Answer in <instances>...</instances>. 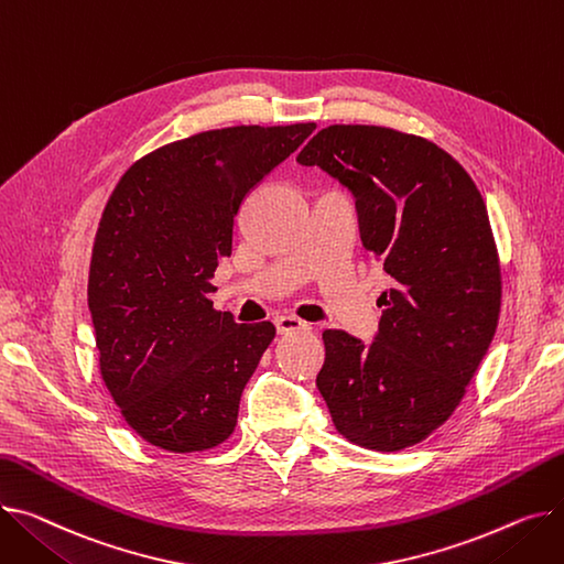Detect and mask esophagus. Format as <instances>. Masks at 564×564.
Returning <instances> with one entry per match:
<instances>
[{
    "label": "esophagus",
    "instance_id": "esophagus-1",
    "mask_svg": "<svg viewBox=\"0 0 564 564\" xmlns=\"http://www.w3.org/2000/svg\"><path fill=\"white\" fill-rule=\"evenodd\" d=\"M274 324H276L279 335H288V333H296V330H311V324H306L299 317H292V315H281L274 319Z\"/></svg>",
    "mask_w": 564,
    "mask_h": 564
}]
</instances>
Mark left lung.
Instances as JSON below:
<instances>
[{"mask_svg":"<svg viewBox=\"0 0 564 564\" xmlns=\"http://www.w3.org/2000/svg\"><path fill=\"white\" fill-rule=\"evenodd\" d=\"M296 163L349 187L362 245L392 279L371 345L322 333L317 388L337 433L401 452L452 417L495 337L501 268L485 202L444 149L386 127H326Z\"/></svg>","mask_w":564,"mask_h":564,"instance_id":"8db88e82","label":"left lung"}]
</instances>
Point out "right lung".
I'll return each mask as SVG.
<instances>
[{
    "label": "right lung",
    "instance_id": "obj_1",
    "mask_svg": "<svg viewBox=\"0 0 564 564\" xmlns=\"http://www.w3.org/2000/svg\"><path fill=\"white\" fill-rule=\"evenodd\" d=\"M313 131L315 122L204 131L142 156L112 191L93 245L88 308L101 379L144 442L193 454L234 433L276 328L215 311L210 279L231 256L251 187Z\"/></svg>",
    "mask_w": 564,
    "mask_h": 564
}]
</instances>
